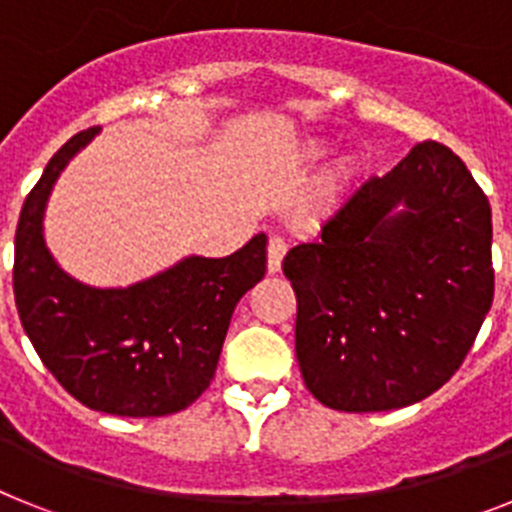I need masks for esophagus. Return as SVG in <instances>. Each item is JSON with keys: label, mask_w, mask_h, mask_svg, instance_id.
<instances>
[{"label": "esophagus", "mask_w": 512, "mask_h": 512, "mask_svg": "<svg viewBox=\"0 0 512 512\" xmlns=\"http://www.w3.org/2000/svg\"><path fill=\"white\" fill-rule=\"evenodd\" d=\"M287 253V241L282 235H271L269 238V251H266V266H269L271 274H277L282 269V259Z\"/></svg>", "instance_id": "esophagus-1"}]
</instances>
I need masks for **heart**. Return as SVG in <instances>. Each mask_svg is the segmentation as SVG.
<instances>
[{
	"mask_svg": "<svg viewBox=\"0 0 512 512\" xmlns=\"http://www.w3.org/2000/svg\"><path fill=\"white\" fill-rule=\"evenodd\" d=\"M325 153H328V143H323V140H310V143L302 148V161L312 164V161L323 158ZM341 184H343V169L341 166H330V169H325L323 174L318 176L315 194H318L320 200H328V197H333V194L341 189Z\"/></svg>",
	"mask_w": 512,
	"mask_h": 512,
	"instance_id": "1",
	"label": "heart"
}]
</instances>
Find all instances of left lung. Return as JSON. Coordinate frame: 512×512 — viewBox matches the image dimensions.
<instances>
[{
  "label": "left lung",
  "instance_id": "obj_1",
  "mask_svg": "<svg viewBox=\"0 0 512 512\" xmlns=\"http://www.w3.org/2000/svg\"><path fill=\"white\" fill-rule=\"evenodd\" d=\"M307 390L343 413L420 402L469 354L495 295L492 212L451 148L418 143L284 256Z\"/></svg>",
  "mask_w": 512,
  "mask_h": 512
}]
</instances>
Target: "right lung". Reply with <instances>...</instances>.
<instances>
[{"label": "right lung", "instance_id": "1", "mask_svg": "<svg viewBox=\"0 0 512 512\" xmlns=\"http://www.w3.org/2000/svg\"><path fill=\"white\" fill-rule=\"evenodd\" d=\"M102 128L76 133L27 194L15 233V302L45 369L107 415L158 418L210 387L235 305L266 274V235L223 259L184 256L128 287H92L45 243V207L61 171Z\"/></svg>", "mask_w": 512, "mask_h": 512}]
</instances>
